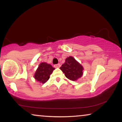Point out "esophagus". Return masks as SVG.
I'll list each match as a JSON object with an SVG mask.
<instances>
[{
    "label": "esophagus",
    "mask_w": 122,
    "mask_h": 122,
    "mask_svg": "<svg viewBox=\"0 0 122 122\" xmlns=\"http://www.w3.org/2000/svg\"><path fill=\"white\" fill-rule=\"evenodd\" d=\"M54 67L55 68H60V67H61V64H58L54 65Z\"/></svg>",
    "instance_id": "34e87169"
}]
</instances>
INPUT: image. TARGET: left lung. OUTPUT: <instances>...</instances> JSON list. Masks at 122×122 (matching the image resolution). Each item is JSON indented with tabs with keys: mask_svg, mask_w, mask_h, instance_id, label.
<instances>
[{
	"mask_svg": "<svg viewBox=\"0 0 122 122\" xmlns=\"http://www.w3.org/2000/svg\"><path fill=\"white\" fill-rule=\"evenodd\" d=\"M60 69L68 79L72 81H76L81 77L84 70L83 66L71 56L66 58Z\"/></svg>",
	"mask_w": 122,
	"mask_h": 122,
	"instance_id": "8db88e82",
	"label": "left lung"
}]
</instances>
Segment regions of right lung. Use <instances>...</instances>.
<instances>
[{"label": "right lung", "mask_w": 122, "mask_h": 122, "mask_svg": "<svg viewBox=\"0 0 122 122\" xmlns=\"http://www.w3.org/2000/svg\"><path fill=\"white\" fill-rule=\"evenodd\" d=\"M54 69L55 68L50 64L46 62L40 63L34 74V79L41 83L44 84L49 79L50 76Z\"/></svg>", "instance_id": "add662e5"}]
</instances>
